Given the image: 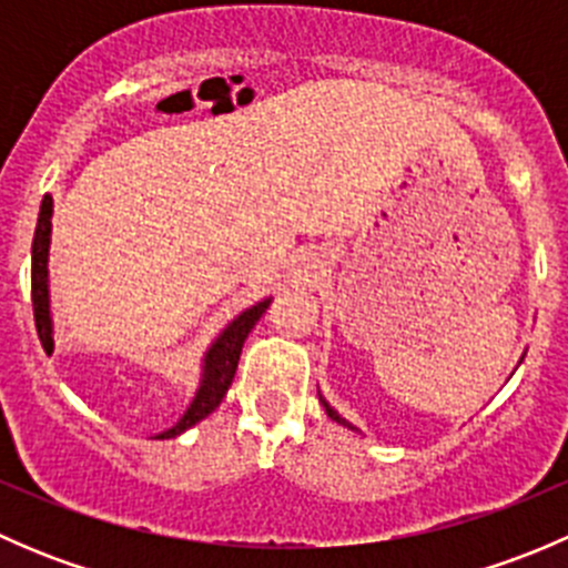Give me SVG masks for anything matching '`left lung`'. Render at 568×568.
<instances>
[{
    "instance_id": "8db88e82",
    "label": "left lung",
    "mask_w": 568,
    "mask_h": 568,
    "mask_svg": "<svg viewBox=\"0 0 568 568\" xmlns=\"http://www.w3.org/2000/svg\"><path fill=\"white\" fill-rule=\"evenodd\" d=\"M318 398H321V395H318ZM321 404H324L326 415H329V417H332V420H337V423H343V426L354 428V426H352V423H346V420H343V417H341V415H337V412H335V409H332V406H329V404H326V400H324V398H321Z\"/></svg>"
}]
</instances>
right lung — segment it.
Returning a JSON list of instances; mask_svg holds the SVG:
<instances>
[{
  "mask_svg": "<svg viewBox=\"0 0 568 568\" xmlns=\"http://www.w3.org/2000/svg\"><path fill=\"white\" fill-rule=\"evenodd\" d=\"M49 236H51V197L45 194L43 203H40L36 239H32V311H36L38 337L43 346H54V341H51V313H49V268H45V263H49V242H51ZM268 302L272 300H263L257 302V305H252L250 311L242 313V316L233 318L231 324H227V329L216 337L214 346L209 348V354H205L203 359V379H200L197 395H194V400L189 404V409L183 412L181 420H178L173 428L159 434L156 439L178 437V434H183L186 428H192L194 423L209 417L211 412L222 404L233 376H236L244 341H247L252 326H255L263 313H266Z\"/></svg>",
  "mask_w": 568,
  "mask_h": 568,
  "instance_id": "right-lung-1",
  "label": "right lung"
}]
</instances>
